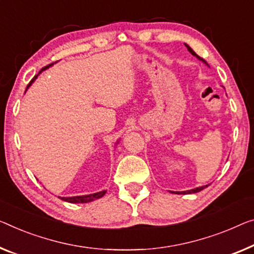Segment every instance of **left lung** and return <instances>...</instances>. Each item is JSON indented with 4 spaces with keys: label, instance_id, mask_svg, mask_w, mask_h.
Returning <instances> with one entry per match:
<instances>
[{
    "label": "left lung",
    "instance_id": "1",
    "mask_svg": "<svg viewBox=\"0 0 254 254\" xmlns=\"http://www.w3.org/2000/svg\"><path fill=\"white\" fill-rule=\"evenodd\" d=\"M185 45H186V47H187V49H188V51H189V52H190V54H191V55H194V56H196V57H197V58H198V59H202V58H200V57H199V56H197V55H196V54H195V52H194V51H192V49H191V48H189L187 44H185ZM202 60H203V59H202ZM203 62H204V63H205V60H203ZM205 64H206V63H205ZM205 187H207V186L198 187V188L191 189V190H187V191H181V192H179V191H176V194H191V192H198V191H200V190H203V189H204V188H205Z\"/></svg>",
    "mask_w": 254,
    "mask_h": 254
}]
</instances>
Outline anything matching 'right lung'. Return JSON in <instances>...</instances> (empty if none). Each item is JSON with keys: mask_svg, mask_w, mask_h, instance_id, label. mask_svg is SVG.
<instances>
[{"mask_svg": "<svg viewBox=\"0 0 254 254\" xmlns=\"http://www.w3.org/2000/svg\"><path fill=\"white\" fill-rule=\"evenodd\" d=\"M54 65V64H50V65H48V66H45V67H43L42 69L40 70V73L41 71H42L43 69H47L48 67H50V66H52ZM37 76V75H36ZM36 76L34 77L32 81L29 82V84L27 85V88L28 86L32 84V82L34 81V79L36 78ZM106 194V190H103V191H99V192H94V194H90V195H83V196H73V197H60L62 198L63 200H66V202H69V203H88V202H92V200H94V199H98V198H100V197H103V196Z\"/></svg>", "mask_w": 254, "mask_h": 254, "instance_id": "add662e5", "label": "right lung"}]
</instances>
